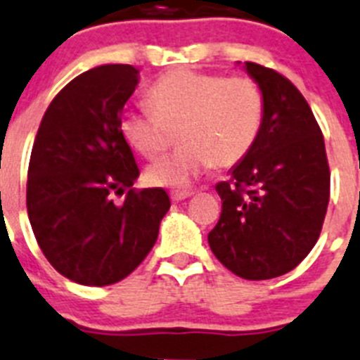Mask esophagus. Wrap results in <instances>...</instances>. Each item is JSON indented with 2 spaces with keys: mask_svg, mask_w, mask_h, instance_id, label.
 Wrapping results in <instances>:
<instances>
[{
  "mask_svg": "<svg viewBox=\"0 0 360 360\" xmlns=\"http://www.w3.org/2000/svg\"><path fill=\"white\" fill-rule=\"evenodd\" d=\"M189 196H193L191 191H171V200L173 202H182Z\"/></svg>",
  "mask_w": 360,
  "mask_h": 360,
  "instance_id": "esophagus-1",
  "label": "esophagus"
}]
</instances>
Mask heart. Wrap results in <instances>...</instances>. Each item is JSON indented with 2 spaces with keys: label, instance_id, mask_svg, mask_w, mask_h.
<instances>
[{
  "label": "heart",
  "instance_id": "heart-1",
  "mask_svg": "<svg viewBox=\"0 0 360 360\" xmlns=\"http://www.w3.org/2000/svg\"><path fill=\"white\" fill-rule=\"evenodd\" d=\"M150 110L124 112L120 133L131 149L158 158L178 131L174 155L147 169L153 186L184 189L207 169H227L250 155L264 122L262 89L245 76L176 69L147 91Z\"/></svg>",
  "mask_w": 360,
  "mask_h": 360
}]
</instances>
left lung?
Returning a JSON list of instances; mask_svg holds the SVG:
<instances>
[{"instance_id":"left-lung-1","label":"left lung","mask_w":360,"mask_h":360,"mask_svg":"<svg viewBox=\"0 0 360 360\" xmlns=\"http://www.w3.org/2000/svg\"><path fill=\"white\" fill-rule=\"evenodd\" d=\"M245 70L262 89V129L231 178L217 184L222 213L207 240L229 271L268 281L297 268L317 244L330 202V165L299 89L253 61H245Z\"/></svg>"}]
</instances>
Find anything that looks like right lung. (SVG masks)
<instances>
[{"label":"right lung","mask_w":360,"mask_h":360,"mask_svg":"<svg viewBox=\"0 0 360 360\" xmlns=\"http://www.w3.org/2000/svg\"><path fill=\"white\" fill-rule=\"evenodd\" d=\"M138 85L133 65H100L58 92L39 124L29 162L27 211L52 268L84 285H109L153 250L171 207L162 187L136 191L133 150L120 133ZM127 191L116 206L112 193Z\"/></svg>","instance_id":"obj_1"}]
</instances>
